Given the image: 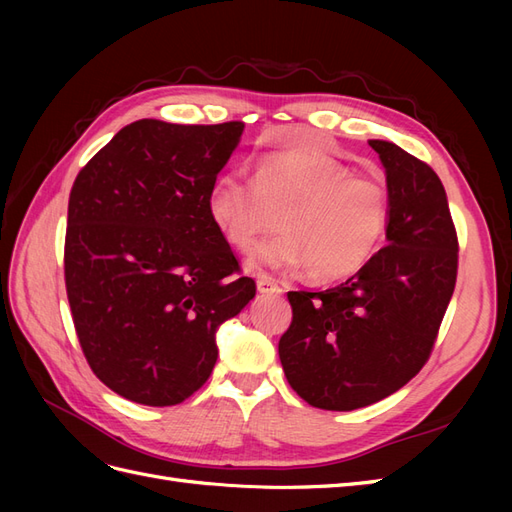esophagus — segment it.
<instances>
[{"label":"esophagus","instance_id":"esophagus-1","mask_svg":"<svg viewBox=\"0 0 512 512\" xmlns=\"http://www.w3.org/2000/svg\"><path fill=\"white\" fill-rule=\"evenodd\" d=\"M256 288L262 294H280L282 292L280 284H277L273 277H269V275H260L258 280H256Z\"/></svg>","mask_w":512,"mask_h":512}]
</instances>
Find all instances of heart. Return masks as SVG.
Returning <instances> with one entry per match:
<instances>
[{"instance_id": "obj_1", "label": "heart", "mask_w": 512, "mask_h": 512, "mask_svg": "<svg viewBox=\"0 0 512 512\" xmlns=\"http://www.w3.org/2000/svg\"><path fill=\"white\" fill-rule=\"evenodd\" d=\"M213 226L237 252H252L282 220L284 237L252 256L256 269L303 267L318 282L342 280L376 254L389 224L391 198L376 177L318 153L290 151L262 160L254 183L215 179L207 194Z\"/></svg>"}]
</instances>
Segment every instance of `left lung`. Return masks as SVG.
<instances>
[{"label":"left lung","mask_w":512,"mask_h":512,"mask_svg":"<svg viewBox=\"0 0 512 512\" xmlns=\"http://www.w3.org/2000/svg\"><path fill=\"white\" fill-rule=\"evenodd\" d=\"M391 198L386 241L344 284L288 292L280 339L288 384L309 406L348 412L393 395L427 363L457 280V232L440 177L389 141H369Z\"/></svg>","instance_id":"8db88e82"}]
</instances>
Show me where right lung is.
Segmentation results:
<instances>
[{
  "label": "right lung",
  "instance_id": "1",
  "mask_svg": "<svg viewBox=\"0 0 512 512\" xmlns=\"http://www.w3.org/2000/svg\"><path fill=\"white\" fill-rule=\"evenodd\" d=\"M245 123L121 128L74 179L66 290L91 371L143 406H177L218 361L215 333L254 299L207 211Z\"/></svg>",
  "mask_w": 512,
  "mask_h": 512
}]
</instances>
